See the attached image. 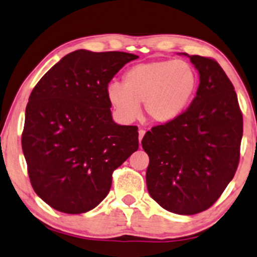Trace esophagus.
<instances>
[{"label":"esophagus","mask_w":257,"mask_h":257,"mask_svg":"<svg viewBox=\"0 0 257 257\" xmlns=\"http://www.w3.org/2000/svg\"><path fill=\"white\" fill-rule=\"evenodd\" d=\"M145 134H146L145 129H140V131H139V140H140V143H141V141H142V139H143V136H145Z\"/></svg>","instance_id":"obj_1"}]
</instances>
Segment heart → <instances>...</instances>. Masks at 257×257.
Returning <instances> with one entry per match:
<instances>
[{"instance_id":"b5f03b06","label":"heart","mask_w":257,"mask_h":257,"mask_svg":"<svg viewBox=\"0 0 257 257\" xmlns=\"http://www.w3.org/2000/svg\"><path fill=\"white\" fill-rule=\"evenodd\" d=\"M194 66L184 60H154L138 63L123 75V83H110L107 97L124 121L145 112L153 122L167 123L182 114L190 103L197 85Z\"/></svg>"}]
</instances>
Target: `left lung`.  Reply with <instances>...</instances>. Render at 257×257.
<instances>
[{
  "label": "left lung",
  "mask_w": 257,
  "mask_h": 257,
  "mask_svg": "<svg viewBox=\"0 0 257 257\" xmlns=\"http://www.w3.org/2000/svg\"><path fill=\"white\" fill-rule=\"evenodd\" d=\"M189 57L200 73L196 96L179 117L142 139L150 196L181 215L201 213L218 200L237 169L243 135L237 95L224 70L211 57Z\"/></svg>",
  "instance_id": "1"
}]
</instances>
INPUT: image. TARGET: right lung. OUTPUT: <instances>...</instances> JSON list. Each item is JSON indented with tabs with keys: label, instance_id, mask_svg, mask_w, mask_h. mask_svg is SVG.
<instances>
[{
	"label": "right lung",
	"instance_id": "add662e5",
	"mask_svg": "<svg viewBox=\"0 0 257 257\" xmlns=\"http://www.w3.org/2000/svg\"><path fill=\"white\" fill-rule=\"evenodd\" d=\"M138 57L75 50L34 87L22 150L33 189L54 209H94L110 190L114 170L139 149L138 126L116 124L107 97L111 78Z\"/></svg>",
	"mask_w": 257,
	"mask_h": 257
}]
</instances>
